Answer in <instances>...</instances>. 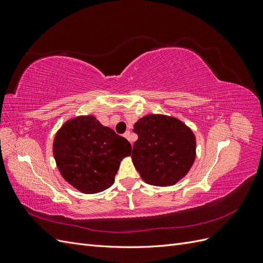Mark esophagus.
Here are the masks:
<instances>
[{"label":"esophagus","mask_w":263,"mask_h":263,"mask_svg":"<svg viewBox=\"0 0 263 263\" xmlns=\"http://www.w3.org/2000/svg\"><path fill=\"white\" fill-rule=\"evenodd\" d=\"M124 137L127 138V139H129V137H130V132L127 130V132L124 134Z\"/></svg>","instance_id":"obj_1"}]
</instances>
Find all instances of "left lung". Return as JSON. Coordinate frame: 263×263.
Listing matches in <instances>:
<instances>
[{
    "mask_svg": "<svg viewBox=\"0 0 263 263\" xmlns=\"http://www.w3.org/2000/svg\"><path fill=\"white\" fill-rule=\"evenodd\" d=\"M138 135L132 158L135 168L148 184L173 185L192 166L195 137L179 119L164 115H147L134 125Z\"/></svg>",
    "mask_w": 263,
    "mask_h": 263,
    "instance_id": "1",
    "label": "left lung"
}]
</instances>
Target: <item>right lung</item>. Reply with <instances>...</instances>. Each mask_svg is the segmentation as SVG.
<instances>
[{"mask_svg": "<svg viewBox=\"0 0 263 263\" xmlns=\"http://www.w3.org/2000/svg\"><path fill=\"white\" fill-rule=\"evenodd\" d=\"M132 145L94 116L68 121L53 141V156L61 176L80 192L99 193L115 181L123 158Z\"/></svg>", "mask_w": 263, "mask_h": 263, "instance_id": "obj_1", "label": "right lung"}]
</instances>
